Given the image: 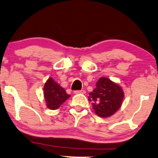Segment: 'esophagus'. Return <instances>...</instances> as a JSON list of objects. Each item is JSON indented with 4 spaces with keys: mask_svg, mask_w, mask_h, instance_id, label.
<instances>
[{
    "mask_svg": "<svg viewBox=\"0 0 158 158\" xmlns=\"http://www.w3.org/2000/svg\"><path fill=\"white\" fill-rule=\"evenodd\" d=\"M74 94H85V90H74Z\"/></svg>",
    "mask_w": 158,
    "mask_h": 158,
    "instance_id": "1",
    "label": "esophagus"
}]
</instances>
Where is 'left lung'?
Returning a JSON list of instances; mask_svg holds the SVG:
<instances>
[{
	"label": "left lung",
	"mask_w": 158,
	"mask_h": 158,
	"mask_svg": "<svg viewBox=\"0 0 158 158\" xmlns=\"http://www.w3.org/2000/svg\"><path fill=\"white\" fill-rule=\"evenodd\" d=\"M124 98L121 87L110 79L101 77L88 99L92 101L95 113L101 118L113 115L120 108Z\"/></svg>",
	"instance_id": "left-lung-1"
}]
</instances>
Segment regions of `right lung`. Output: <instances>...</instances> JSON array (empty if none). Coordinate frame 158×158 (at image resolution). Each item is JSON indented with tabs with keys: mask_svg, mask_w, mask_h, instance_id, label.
Masks as SVG:
<instances>
[{
	"mask_svg": "<svg viewBox=\"0 0 158 158\" xmlns=\"http://www.w3.org/2000/svg\"><path fill=\"white\" fill-rule=\"evenodd\" d=\"M44 95L46 100L47 106L51 110H56L70 98L63 87H60L52 78H49L44 87Z\"/></svg>",
	"mask_w": 158,
	"mask_h": 158,
	"instance_id": "obj_1",
	"label": "right lung"
}]
</instances>
